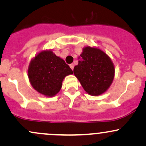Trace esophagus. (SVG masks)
Here are the masks:
<instances>
[{
    "label": "esophagus",
    "mask_w": 146,
    "mask_h": 146,
    "mask_svg": "<svg viewBox=\"0 0 146 146\" xmlns=\"http://www.w3.org/2000/svg\"><path fill=\"white\" fill-rule=\"evenodd\" d=\"M70 67H71V68L72 70H73V68H74V65H73V64H71L69 65Z\"/></svg>",
    "instance_id": "esophagus-1"
}]
</instances>
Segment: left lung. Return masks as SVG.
<instances>
[{
  "label": "left lung",
  "mask_w": 146,
  "mask_h": 146,
  "mask_svg": "<svg viewBox=\"0 0 146 146\" xmlns=\"http://www.w3.org/2000/svg\"><path fill=\"white\" fill-rule=\"evenodd\" d=\"M78 59L73 73L85 91L94 96L106 91L115 75V68L109 57L100 48L86 46Z\"/></svg>",
  "instance_id": "8db88e82"
}]
</instances>
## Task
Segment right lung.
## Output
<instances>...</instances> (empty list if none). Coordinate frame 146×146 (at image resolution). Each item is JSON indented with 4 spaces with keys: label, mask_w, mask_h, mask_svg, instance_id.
Listing matches in <instances>:
<instances>
[{
    "label": "right lung",
    "mask_w": 146,
    "mask_h": 146,
    "mask_svg": "<svg viewBox=\"0 0 146 146\" xmlns=\"http://www.w3.org/2000/svg\"><path fill=\"white\" fill-rule=\"evenodd\" d=\"M73 73L64 60L51 51L38 53L28 68V76L33 88L47 97L56 95L61 89L64 78Z\"/></svg>",
    "instance_id": "add662e5"
}]
</instances>
